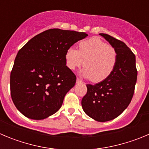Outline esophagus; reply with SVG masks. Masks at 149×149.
Instances as JSON below:
<instances>
[{"mask_svg":"<svg viewBox=\"0 0 149 149\" xmlns=\"http://www.w3.org/2000/svg\"><path fill=\"white\" fill-rule=\"evenodd\" d=\"M77 81V83H81V82H82V81H81L80 78H78V77L77 78V81Z\"/></svg>","mask_w":149,"mask_h":149,"instance_id":"esophagus-1","label":"esophagus"}]
</instances>
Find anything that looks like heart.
I'll list each match as a JSON object with an SVG mask.
<instances>
[{
  "label": "heart",
  "mask_w": 149,
  "mask_h": 149,
  "mask_svg": "<svg viewBox=\"0 0 149 149\" xmlns=\"http://www.w3.org/2000/svg\"><path fill=\"white\" fill-rule=\"evenodd\" d=\"M79 49L68 48L65 63L72 70L84 64L82 74L93 82L104 81L113 73L117 63L115 48L98 37H92L79 43Z\"/></svg>",
  "instance_id": "obj_1"
}]
</instances>
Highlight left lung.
I'll return each instance as SVG.
<instances>
[{"instance_id":"left-lung-1","label":"left lung","mask_w":149,"mask_h":149,"mask_svg":"<svg viewBox=\"0 0 149 149\" xmlns=\"http://www.w3.org/2000/svg\"><path fill=\"white\" fill-rule=\"evenodd\" d=\"M117 53L113 73L104 81L86 84L87 93L81 101L86 115L98 122H107L119 116L131 103L137 78L136 57L123 42L106 33H100Z\"/></svg>"}]
</instances>
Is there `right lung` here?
I'll return each mask as SVG.
<instances>
[{
	"instance_id": "add662e5",
	"label": "right lung",
	"mask_w": 149,
	"mask_h": 149,
	"mask_svg": "<svg viewBox=\"0 0 149 149\" xmlns=\"http://www.w3.org/2000/svg\"><path fill=\"white\" fill-rule=\"evenodd\" d=\"M87 36L74 30L49 29L35 36L18 51L10 74V93L24 116L40 120L60 110L77 78L65 65V54Z\"/></svg>"
}]
</instances>
